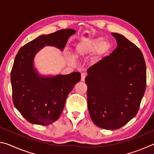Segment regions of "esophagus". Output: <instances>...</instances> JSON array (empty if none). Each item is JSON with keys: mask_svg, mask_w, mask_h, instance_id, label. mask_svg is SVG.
Returning a JSON list of instances; mask_svg holds the SVG:
<instances>
[{"mask_svg": "<svg viewBox=\"0 0 154 154\" xmlns=\"http://www.w3.org/2000/svg\"><path fill=\"white\" fill-rule=\"evenodd\" d=\"M85 77H86V74L85 73H82V76H81V80L82 81V82H84L85 79Z\"/></svg>", "mask_w": 154, "mask_h": 154, "instance_id": "obj_1", "label": "esophagus"}]
</instances>
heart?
<instances>
[{
    "label": "heart",
    "instance_id": "heart-1",
    "mask_svg": "<svg viewBox=\"0 0 154 154\" xmlns=\"http://www.w3.org/2000/svg\"><path fill=\"white\" fill-rule=\"evenodd\" d=\"M108 47H109V43L106 42V41H103V39L102 38H96V39H94L90 41L89 43L84 44V45H81L79 48V49H78V53L79 54H88V53H90V52L94 51L98 48V51L103 53V52L106 50V49L108 48ZM66 58L69 61L71 62H73L75 61V57L70 54H66Z\"/></svg>",
    "mask_w": 154,
    "mask_h": 154
}]
</instances>
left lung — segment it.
<instances>
[{
    "instance_id": "left-lung-1",
    "label": "left lung",
    "mask_w": 154,
    "mask_h": 154,
    "mask_svg": "<svg viewBox=\"0 0 154 154\" xmlns=\"http://www.w3.org/2000/svg\"><path fill=\"white\" fill-rule=\"evenodd\" d=\"M118 47L87 70L88 108L94 124L116 130L136 116L146 88L141 51L124 36L111 33Z\"/></svg>"
}]
</instances>
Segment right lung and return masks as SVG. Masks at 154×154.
<instances>
[{
    "instance_id": "add662e5",
    "label": "right lung",
    "mask_w": 154,
    "mask_h": 154,
    "mask_svg": "<svg viewBox=\"0 0 154 154\" xmlns=\"http://www.w3.org/2000/svg\"><path fill=\"white\" fill-rule=\"evenodd\" d=\"M73 29H64L43 35L28 42L18 51L11 72L13 102L22 116L30 123L51 124L60 116L65 101L81 73L41 76L34 68V58L45 46L63 50Z\"/></svg>"
}]
</instances>
